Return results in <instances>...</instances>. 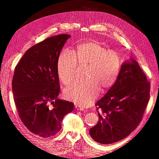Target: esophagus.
<instances>
[{"label": "esophagus", "mask_w": 159, "mask_h": 159, "mask_svg": "<svg viewBox=\"0 0 159 159\" xmlns=\"http://www.w3.org/2000/svg\"><path fill=\"white\" fill-rule=\"evenodd\" d=\"M75 109L77 110H79V111H84V109L83 107H80V106H78V105H75Z\"/></svg>", "instance_id": "obj_1"}]
</instances>
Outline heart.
Segmentation results:
<instances>
[{
    "instance_id": "1",
    "label": "heart",
    "mask_w": 159,
    "mask_h": 159,
    "mask_svg": "<svg viewBox=\"0 0 159 159\" xmlns=\"http://www.w3.org/2000/svg\"><path fill=\"white\" fill-rule=\"evenodd\" d=\"M87 65L85 79L77 80L67 88L64 97L81 107H88L97 98L100 88L106 90L116 81L122 66L121 57L113 50H107L98 41L81 43L74 54L69 51L60 53L57 70L61 82L69 85L76 76L79 66Z\"/></svg>"
}]
</instances>
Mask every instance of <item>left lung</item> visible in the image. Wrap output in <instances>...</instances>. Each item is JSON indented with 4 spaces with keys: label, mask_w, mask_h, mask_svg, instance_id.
Returning a JSON list of instances; mask_svg holds the SVG:
<instances>
[{
    "label": "left lung",
    "mask_w": 159,
    "mask_h": 159,
    "mask_svg": "<svg viewBox=\"0 0 159 159\" xmlns=\"http://www.w3.org/2000/svg\"><path fill=\"white\" fill-rule=\"evenodd\" d=\"M124 62L117 80L95 103L99 121L91 128L93 140L111 144L122 140L142 121L150 98L151 83L137 62Z\"/></svg>",
    "instance_id": "left-lung-1"
}]
</instances>
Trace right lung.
I'll use <instances>...</instances> for the list:
<instances>
[{
  "label": "right lung",
  "instance_id": "add662e5",
  "mask_svg": "<svg viewBox=\"0 0 159 159\" xmlns=\"http://www.w3.org/2000/svg\"><path fill=\"white\" fill-rule=\"evenodd\" d=\"M71 36L48 38L28 49L15 67L12 81L19 117L30 132L48 138L60 131L74 104L57 98L60 90L57 61Z\"/></svg>",
  "mask_w": 159,
  "mask_h": 159
}]
</instances>
